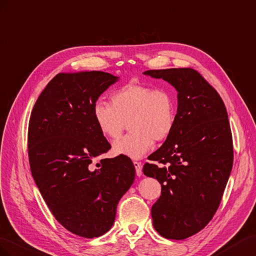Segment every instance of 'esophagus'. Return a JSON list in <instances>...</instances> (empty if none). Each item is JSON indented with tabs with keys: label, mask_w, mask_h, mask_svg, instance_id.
Instances as JSON below:
<instances>
[{
	"label": "esophagus",
	"mask_w": 256,
	"mask_h": 256,
	"mask_svg": "<svg viewBox=\"0 0 256 256\" xmlns=\"http://www.w3.org/2000/svg\"><path fill=\"white\" fill-rule=\"evenodd\" d=\"M134 166H135V170H136V174L138 177L142 176V165L140 162H134Z\"/></svg>",
	"instance_id": "esophagus-1"
}]
</instances>
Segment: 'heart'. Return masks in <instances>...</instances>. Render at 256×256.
Instances as JSON below:
<instances>
[{"label": "heart", "instance_id": "b5f03b06", "mask_svg": "<svg viewBox=\"0 0 256 256\" xmlns=\"http://www.w3.org/2000/svg\"><path fill=\"white\" fill-rule=\"evenodd\" d=\"M100 133L109 140L119 138L126 122L130 134L112 144L116 156L142 158L154 144L170 137L176 123V100L167 89L128 84L114 91L110 105L98 102L92 109Z\"/></svg>", "mask_w": 256, "mask_h": 256}]
</instances>
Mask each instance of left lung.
<instances>
[{
    "label": "left lung",
    "mask_w": 256,
    "mask_h": 256,
    "mask_svg": "<svg viewBox=\"0 0 256 256\" xmlns=\"http://www.w3.org/2000/svg\"><path fill=\"white\" fill-rule=\"evenodd\" d=\"M142 74L165 80L178 92L172 132L142 172L162 186L151 208L156 230L168 239H186L212 218L230 178L234 150L228 112L214 86L193 68Z\"/></svg>",
    "instance_id": "8db88e82"
}]
</instances>
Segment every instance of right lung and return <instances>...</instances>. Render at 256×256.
Here are the masks:
<instances>
[{
	"instance_id": "right-lung-1",
	"label": "right lung",
	"mask_w": 256,
	"mask_h": 256,
	"mask_svg": "<svg viewBox=\"0 0 256 256\" xmlns=\"http://www.w3.org/2000/svg\"><path fill=\"white\" fill-rule=\"evenodd\" d=\"M118 79L100 70L60 72L40 93L28 122L35 184L58 222L80 237H100L112 228L118 202L135 179L126 156L92 165L110 149L92 109Z\"/></svg>"
}]
</instances>
